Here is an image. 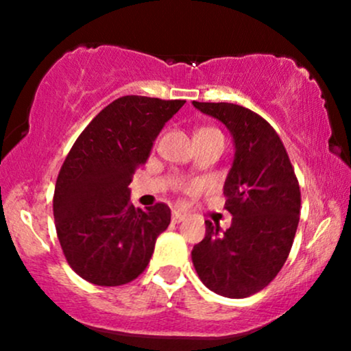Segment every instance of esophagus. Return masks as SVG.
<instances>
[{"mask_svg":"<svg viewBox=\"0 0 351 351\" xmlns=\"http://www.w3.org/2000/svg\"><path fill=\"white\" fill-rule=\"evenodd\" d=\"M184 219H186V216H184L183 213L173 211V215H171V221H173V223H181V221H184Z\"/></svg>","mask_w":351,"mask_h":351,"instance_id":"1","label":"esophagus"}]
</instances>
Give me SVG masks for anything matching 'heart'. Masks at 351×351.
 <instances>
[{"instance_id":"1","label":"heart","mask_w":351,"mask_h":351,"mask_svg":"<svg viewBox=\"0 0 351 351\" xmlns=\"http://www.w3.org/2000/svg\"><path fill=\"white\" fill-rule=\"evenodd\" d=\"M198 134H219V132L215 130V128H201V130L198 132ZM221 135V134H219ZM193 184H184V188H191Z\"/></svg>"}]
</instances>
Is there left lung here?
<instances>
[{"mask_svg": "<svg viewBox=\"0 0 351 351\" xmlns=\"http://www.w3.org/2000/svg\"><path fill=\"white\" fill-rule=\"evenodd\" d=\"M223 122L234 138V162L224 183L231 228L206 221L191 259L209 291L244 299L280 272L300 219V188L280 136L267 120L228 102H193Z\"/></svg>", "mask_w": 351, "mask_h": 351, "instance_id": "8db88e82", "label": "left lung"}]
</instances>
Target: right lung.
Returning a JSON list of instances; mask_svg holds the SVG:
<instances>
[{
  "mask_svg": "<svg viewBox=\"0 0 351 351\" xmlns=\"http://www.w3.org/2000/svg\"><path fill=\"white\" fill-rule=\"evenodd\" d=\"M184 100L125 95L100 110L72 145L56 181V231L67 264L104 287L135 280L171 221L165 203H130L135 170Z\"/></svg>",
  "mask_w": 351,
  "mask_h": 351,
  "instance_id": "add662e5",
  "label": "right lung"
}]
</instances>
